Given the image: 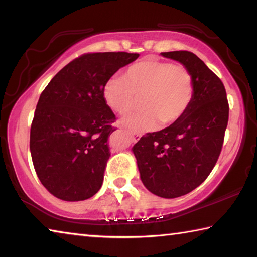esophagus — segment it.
Here are the masks:
<instances>
[{
    "instance_id": "1",
    "label": "esophagus",
    "mask_w": 257,
    "mask_h": 257,
    "mask_svg": "<svg viewBox=\"0 0 257 257\" xmlns=\"http://www.w3.org/2000/svg\"><path fill=\"white\" fill-rule=\"evenodd\" d=\"M129 134L132 135V137H133V139H134L135 142L138 141V139H141V137H142L141 134H135V133H133V132H129Z\"/></svg>"
}]
</instances>
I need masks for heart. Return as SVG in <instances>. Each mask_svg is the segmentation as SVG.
<instances>
[{"mask_svg": "<svg viewBox=\"0 0 257 257\" xmlns=\"http://www.w3.org/2000/svg\"><path fill=\"white\" fill-rule=\"evenodd\" d=\"M102 94L107 107L120 115L132 112L142 97L144 110L123 119L122 124L145 132L160 121L171 125L184 118L195 96V80L182 64L147 58L125 68L122 78L108 79Z\"/></svg>", "mask_w": 257, "mask_h": 257, "instance_id": "b5f03b06", "label": "heart"}]
</instances>
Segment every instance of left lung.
<instances>
[{
	"instance_id": "1",
	"label": "left lung",
	"mask_w": 257,
	"mask_h": 257,
	"mask_svg": "<svg viewBox=\"0 0 257 257\" xmlns=\"http://www.w3.org/2000/svg\"><path fill=\"white\" fill-rule=\"evenodd\" d=\"M193 73L195 96L184 118L147 133L133 147L143 184L163 198L190 193L210 175L222 150L229 119L223 82L189 51L161 53Z\"/></svg>"
}]
</instances>
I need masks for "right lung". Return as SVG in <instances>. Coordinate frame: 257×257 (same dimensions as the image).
<instances>
[{"label":"right lung","mask_w":257,"mask_h":257,"mask_svg":"<svg viewBox=\"0 0 257 257\" xmlns=\"http://www.w3.org/2000/svg\"><path fill=\"white\" fill-rule=\"evenodd\" d=\"M138 56L85 53L61 69L42 92L30 127V153L37 177L55 197L84 201L102 187L111 155L107 141L116 130L103 87Z\"/></svg>","instance_id":"1"}]
</instances>
